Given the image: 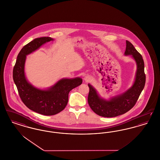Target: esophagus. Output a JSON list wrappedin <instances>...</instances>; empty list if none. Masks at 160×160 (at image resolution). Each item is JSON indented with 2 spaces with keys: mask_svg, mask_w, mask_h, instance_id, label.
Masks as SVG:
<instances>
[{
  "mask_svg": "<svg viewBox=\"0 0 160 160\" xmlns=\"http://www.w3.org/2000/svg\"><path fill=\"white\" fill-rule=\"evenodd\" d=\"M84 80L86 82H89L90 80H91V77L89 75H86L84 77Z\"/></svg>",
  "mask_w": 160,
  "mask_h": 160,
  "instance_id": "1",
  "label": "esophagus"
}]
</instances>
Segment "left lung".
Wrapping results in <instances>:
<instances>
[{"instance_id": "left-lung-1", "label": "left lung", "mask_w": 160, "mask_h": 160, "mask_svg": "<svg viewBox=\"0 0 160 160\" xmlns=\"http://www.w3.org/2000/svg\"><path fill=\"white\" fill-rule=\"evenodd\" d=\"M124 56H131L137 65L135 79L131 86L122 94L109 99L102 98L92 85L88 83V104L94 112L103 117H114L124 114L134 106L146 82L144 63L141 54L131 42L126 40Z\"/></svg>"}]
</instances>
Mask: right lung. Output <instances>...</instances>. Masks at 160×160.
Returning a JSON list of instances; mask_svg holds the SVG:
<instances>
[{
	"label": "right lung",
	"instance_id": "obj_1",
	"mask_svg": "<svg viewBox=\"0 0 160 160\" xmlns=\"http://www.w3.org/2000/svg\"><path fill=\"white\" fill-rule=\"evenodd\" d=\"M53 40L49 37L37 38L24 46L18 56L12 74L23 103L29 109L44 115H53L62 111L68 104L69 92L82 83L80 77L63 78L49 88L40 89L29 82L25 72L27 56Z\"/></svg>",
	"mask_w": 160,
	"mask_h": 160
}]
</instances>
